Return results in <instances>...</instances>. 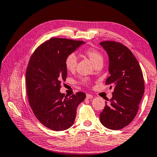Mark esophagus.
I'll return each mask as SVG.
<instances>
[{
  "instance_id": "esophagus-1",
  "label": "esophagus",
  "mask_w": 157,
  "mask_h": 157,
  "mask_svg": "<svg viewBox=\"0 0 157 157\" xmlns=\"http://www.w3.org/2000/svg\"><path fill=\"white\" fill-rule=\"evenodd\" d=\"M86 98L87 99H92V98H93V96L92 94H86Z\"/></svg>"
}]
</instances>
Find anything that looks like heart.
<instances>
[{
    "instance_id": "b5f03b06",
    "label": "heart",
    "mask_w": 157,
    "mask_h": 157,
    "mask_svg": "<svg viewBox=\"0 0 157 157\" xmlns=\"http://www.w3.org/2000/svg\"><path fill=\"white\" fill-rule=\"evenodd\" d=\"M84 53L90 58V60L94 65L99 63L103 62V60H104L101 53L95 48H90L85 49ZM77 64H78V59H77L76 56L73 53L69 54L65 58V65L68 71L73 72L75 71ZM82 82H86V79H83Z\"/></svg>"
}]
</instances>
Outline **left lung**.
<instances>
[{
    "label": "left lung",
    "instance_id": "1",
    "mask_svg": "<svg viewBox=\"0 0 157 157\" xmlns=\"http://www.w3.org/2000/svg\"><path fill=\"white\" fill-rule=\"evenodd\" d=\"M101 45L109 56L110 76L106 85L114 87L110 99L100 113L104 127L118 130L125 128L136 116L144 92L141 67L132 53L123 44L116 41H102Z\"/></svg>",
    "mask_w": 157,
    "mask_h": 157
}]
</instances>
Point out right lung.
I'll return each instance as SVG.
<instances>
[{"mask_svg":"<svg viewBox=\"0 0 157 157\" xmlns=\"http://www.w3.org/2000/svg\"><path fill=\"white\" fill-rule=\"evenodd\" d=\"M82 41L52 38L35 50L26 71V86L29 105L39 122L49 129L62 131L73 125L78 105L86 94L77 92L67 98L60 92L67 71L65 60Z\"/></svg>","mask_w":157,"mask_h":157,"instance_id":"add662e5","label":"right lung"}]
</instances>
